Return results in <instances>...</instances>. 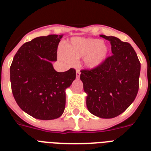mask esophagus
I'll list each match as a JSON object with an SVG mask.
<instances>
[{"label": "esophagus", "mask_w": 151, "mask_h": 151, "mask_svg": "<svg viewBox=\"0 0 151 151\" xmlns=\"http://www.w3.org/2000/svg\"><path fill=\"white\" fill-rule=\"evenodd\" d=\"M80 70L79 69H76V77L77 78H78V77H79V76H80Z\"/></svg>", "instance_id": "obj_1"}]
</instances>
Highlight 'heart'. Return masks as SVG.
Masks as SVG:
<instances>
[{
  "mask_svg": "<svg viewBox=\"0 0 151 151\" xmlns=\"http://www.w3.org/2000/svg\"><path fill=\"white\" fill-rule=\"evenodd\" d=\"M108 47L101 40L95 38H73L66 46L59 50L60 58L69 63H74L76 59L84 57L85 65L89 69H95L106 59Z\"/></svg>",
  "mask_w": 151,
  "mask_h": 151,
  "instance_id": "heart-1",
  "label": "heart"
}]
</instances>
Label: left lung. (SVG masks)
I'll list each match as a JSON object with an SVG mask.
<instances>
[{"instance_id":"obj_1","label":"left lung","mask_w":151,"mask_h":151,"mask_svg":"<svg viewBox=\"0 0 151 151\" xmlns=\"http://www.w3.org/2000/svg\"><path fill=\"white\" fill-rule=\"evenodd\" d=\"M101 37L110 42L113 55L95 69L82 70L80 78L87 93L89 112L100 118L111 119L123 113L135 99L141 63L129 43L113 36Z\"/></svg>"}]
</instances>
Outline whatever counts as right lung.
<instances>
[{
    "mask_svg": "<svg viewBox=\"0 0 151 151\" xmlns=\"http://www.w3.org/2000/svg\"><path fill=\"white\" fill-rule=\"evenodd\" d=\"M63 35L38 37L23 44L10 66V82L19 106L41 120L59 118L66 105V89L76 78V69L58 73L52 63Z\"/></svg>",
    "mask_w": 151,
    "mask_h": 151,
    "instance_id": "obj_1",
    "label": "right lung"
}]
</instances>
